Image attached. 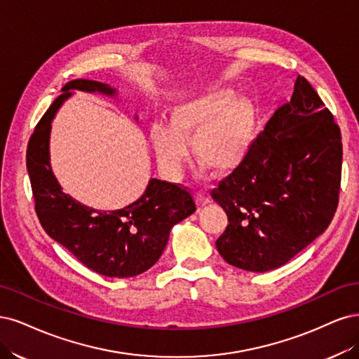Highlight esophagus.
Masks as SVG:
<instances>
[{"label": "esophagus", "mask_w": 359, "mask_h": 359, "mask_svg": "<svg viewBox=\"0 0 359 359\" xmlns=\"http://www.w3.org/2000/svg\"><path fill=\"white\" fill-rule=\"evenodd\" d=\"M195 203L198 207H204L210 203V196L204 192H198L195 195Z\"/></svg>", "instance_id": "esophagus-1"}]
</instances>
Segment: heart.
Returning a JSON list of instances; mask_svg holds the SVG:
<instances>
[{"label": "heart", "mask_w": 359, "mask_h": 359, "mask_svg": "<svg viewBox=\"0 0 359 359\" xmlns=\"http://www.w3.org/2000/svg\"><path fill=\"white\" fill-rule=\"evenodd\" d=\"M255 104L228 88H213L172 104L168 125L149 130L159 170L177 179L188 159V143L203 168L216 175L234 171L246 159L257 133Z\"/></svg>", "instance_id": "1"}]
</instances>
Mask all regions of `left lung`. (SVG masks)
I'll use <instances>...</instances> for the list:
<instances>
[{"mask_svg":"<svg viewBox=\"0 0 359 359\" xmlns=\"http://www.w3.org/2000/svg\"><path fill=\"white\" fill-rule=\"evenodd\" d=\"M341 134L303 76L274 111L246 159L212 191L228 216L216 240L237 269H279L331 224L341 180Z\"/></svg>","mask_w":359,"mask_h":359,"instance_id":"8db88e82","label":"left lung"}]
</instances>
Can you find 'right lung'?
Here are the masks:
<instances>
[{
    "instance_id": "add662e5",
    "label": "right lung",
    "mask_w": 359,
    "mask_h": 359,
    "mask_svg": "<svg viewBox=\"0 0 359 359\" xmlns=\"http://www.w3.org/2000/svg\"><path fill=\"white\" fill-rule=\"evenodd\" d=\"M73 89L116 95L106 83L72 80L37 123L28 143L27 167L39 221L89 270L119 279L138 276L163 255L171 228L196 210L195 201L187 188L158 179H150L140 198L119 210H95L67 195L50 167L49 137L52 119Z\"/></svg>"
}]
</instances>
